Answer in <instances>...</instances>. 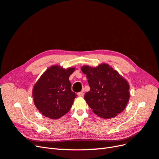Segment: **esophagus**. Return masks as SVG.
Wrapping results in <instances>:
<instances>
[{
    "mask_svg": "<svg viewBox=\"0 0 159 159\" xmlns=\"http://www.w3.org/2000/svg\"><path fill=\"white\" fill-rule=\"evenodd\" d=\"M84 92H82V91H81V92H79L78 93V97H82V96H84Z\"/></svg>",
    "mask_w": 159,
    "mask_h": 159,
    "instance_id": "esophagus-1",
    "label": "esophagus"
}]
</instances>
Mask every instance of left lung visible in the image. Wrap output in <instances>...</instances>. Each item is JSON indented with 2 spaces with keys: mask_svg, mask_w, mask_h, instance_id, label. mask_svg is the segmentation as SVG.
Masks as SVG:
<instances>
[{
  "mask_svg": "<svg viewBox=\"0 0 159 159\" xmlns=\"http://www.w3.org/2000/svg\"><path fill=\"white\" fill-rule=\"evenodd\" d=\"M81 70L90 87L84 99L93 112L103 119L113 118L121 113L130 98L128 81L107 64L83 66Z\"/></svg>",
  "mask_w": 159,
  "mask_h": 159,
  "instance_id": "1",
  "label": "left lung"
}]
</instances>
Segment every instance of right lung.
Returning a JSON list of instances; mask_svg holds the SVG:
<instances>
[{"label": "right lung", "mask_w": 159, "mask_h": 159, "mask_svg": "<svg viewBox=\"0 0 159 159\" xmlns=\"http://www.w3.org/2000/svg\"><path fill=\"white\" fill-rule=\"evenodd\" d=\"M75 70L74 67L65 69L58 65L52 66L36 81L32 98L42 115L57 119L70 110L77 95L71 90L69 77Z\"/></svg>", "instance_id": "1"}]
</instances>
